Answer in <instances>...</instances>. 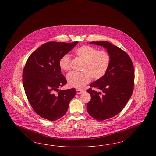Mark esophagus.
Masks as SVG:
<instances>
[{
    "label": "esophagus",
    "instance_id": "34e87169",
    "mask_svg": "<svg viewBox=\"0 0 156 156\" xmlns=\"http://www.w3.org/2000/svg\"><path fill=\"white\" fill-rule=\"evenodd\" d=\"M83 92V90H80V89H77V90H76V94H77L78 95L81 94Z\"/></svg>",
    "mask_w": 156,
    "mask_h": 156
}]
</instances>
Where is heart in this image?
<instances>
[{
    "label": "heart",
    "mask_w": 156,
    "mask_h": 156,
    "mask_svg": "<svg viewBox=\"0 0 156 156\" xmlns=\"http://www.w3.org/2000/svg\"><path fill=\"white\" fill-rule=\"evenodd\" d=\"M76 56L83 61L82 73L72 72L67 75L68 85L73 88L82 89L92 81L103 78L111 65V58L109 53L105 50L98 51L97 48L82 45L75 50ZM60 68L68 71L71 68V58L69 54H64L59 59Z\"/></svg>",
    "instance_id": "heart-1"
}]
</instances>
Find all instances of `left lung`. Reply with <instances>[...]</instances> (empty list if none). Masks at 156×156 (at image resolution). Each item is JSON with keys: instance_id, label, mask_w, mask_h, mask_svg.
Wrapping results in <instances>:
<instances>
[{"instance_id": "1", "label": "left lung", "mask_w": 156, "mask_h": 156, "mask_svg": "<svg viewBox=\"0 0 156 156\" xmlns=\"http://www.w3.org/2000/svg\"><path fill=\"white\" fill-rule=\"evenodd\" d=\"M90 43L103 46L111 58L106 75L92 83L87 90L91 97L87 106L88 112L94 119L104 120L122 111L132 96L134 82L133 64L125 51L109 42ZM93 88L98 89V91Z\"/></svg>"}]
</instances>
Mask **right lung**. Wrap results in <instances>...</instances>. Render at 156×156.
<instances>
[{
	"mask_svg": "<svg viewBox=\"0 0 156 156\" xmlns=\"http://www.w3.org/2000/svg\"><path fill=\"white\" fill-rule=\"evenodd\" d=\"M78 43H46L33 52L26 62L23 72V87L32 108L43 118L51 121L61 118L76 93L75 88H58L67 83L61 74L59 58Z\"/></svg>",
	"mask_w": 156,
	"mask_h": 156,
	"instance_id": "add662e5",
	"label": "right lung"
}]
</instances>
